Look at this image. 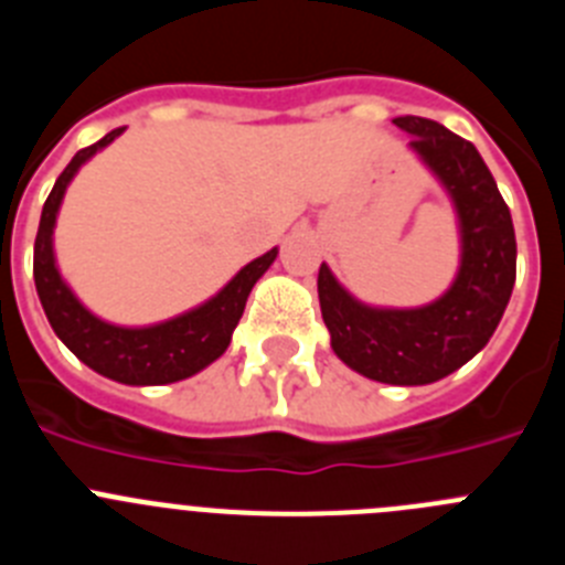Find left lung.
I'll use <instances>...</instances> for the list:
<instances>
[{
	"label": "left lung",
	"mask_w": 565,
	"mask_h": 565,
	"mask_svg": "<svg viewBox=\"0 0 565 565\" xmlns=\"http://www.w3.org/2000/svg\"><path fill=\"white\" fill-rule=\"evenodd\" d=\"M411 135V152L450 194L461 234L452 286L422 308L364 306L319 268V308L331 348L351 371L384 384H430L450 376L495 333L515 286V226L478 149L418 115L393 118Z\"/></svg>",
	"instance_id": "1"
}]
</instances>
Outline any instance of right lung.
<instances>
[{
    "instance_id": "obj_1",
    "label": "right lung",
    "mask_w": 565,
    "mask_h": 565,
    "mask_svg": "<svg viewBox=\"0 0 565 565\" xmlns=\"http://www.w3.org/2000/svg\"><path fill=\"white\" fill-rule=\"evenodd\" d=\"M121 132L124 129H113L98 143L76 152V158L58 174L56 186L44 201L42 221H39L36 246H33V279H36V291L44 313H47L50 328L87 367L113 379V382L135 384V387L172 384L201 373L214 359L226 353L234 328H237L243 308H246L248 294H252L254 282L277 259V248L239 268L226 286L212 299H206L203 306L192 308L181 317L167 319V322H158V326H113V322H104L102 317L87 311L82 299L73 294V288L58 274L56 252H53V228H56L58 206H62L70 181L76 178L78 169L93 154L102 152Z\"/></svg>"
}]
</instances>
